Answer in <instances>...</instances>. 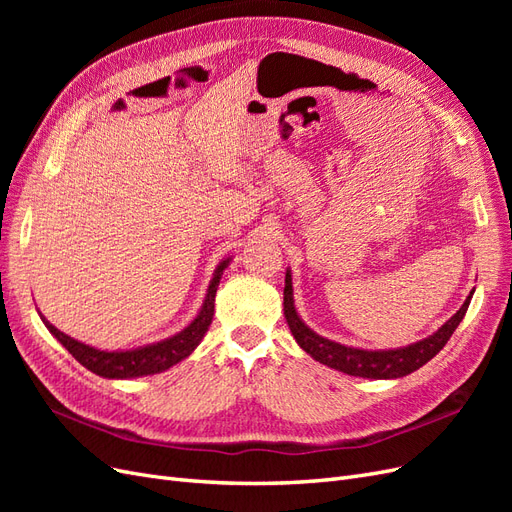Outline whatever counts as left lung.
<instances>
[{
  "instance_id": "left-lung-1",
  "label": "left lung",
  "mask_w": 512,
  "mask_h": 512,
  "mask_svg": "<svg viewBox=\"0 0 512 512\" xmlns=\"http://www.w3.org/2000/svg\"><path fill=\"white\" fill-rule=\"evenodd\" d=\"M470 297L466 299L459 307V312L444 322L442 327L406 348H397V350H361V348H350L342 346L337 342H331V339L322 337L314 333L307 324L299 318L297 309H294L292 301V277L290 271H286V286H284V316L290 327V333L297 339V344L309 354L314 356L316 361L322 365H329L337 371H344L348 376H359V378H371V380H389V378H404L418 367H423L427 361H431L444 346L455 329L459 327V322L463 320L468 312Z\"/></svg>"
}]
</instances>
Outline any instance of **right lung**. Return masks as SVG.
Listing matches in <instances>:
<instances>
[{
    "label": "right lung",
    "mask_w": 512,
    "mask_h": 512,
    "mask_svg": "<svg viewBox=\"0 0 512 512\" xmlns=\"http://www.w3.org/2000/svg\"><path fill=\"white\" fill-rule=\"evenodd\" d=\"M230 258L222 260L218 269L213 273V280L209 284L207 297L203 307H200L198 316L185 327L181 333L164 339V342L158 344H149L143 348H134V350H121V352H106V350H98L91 348L87 344L76 342V339L68 337L66 333H61L59 329H55L53 324L46 320L42 314V322L46 324L59 342L64 346L76 361H79L83 367H87L94 374L102 376V378H138V376H151V374H160V371L177 365L179 361H183L185 356H190L194 352V348L200 344V339L205 337L209 324L213 320V305H215V292H218L222 273L228 267Z\"/></svg>",
    "instance_id": "obj_1"
}]
</instances>
